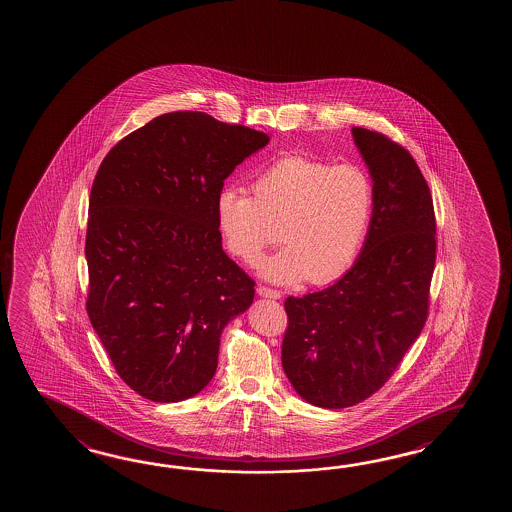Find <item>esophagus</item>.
Instances as JSON below:
<instances>
[{
    "label": "esophagus",
    "mask_w": 512,
    "mask_h": 512,
    "mask_svg": "<svg viewBox=\"0 0 512 512\" xmlns=\"http://www.w3.org/2000/svg\"><path fill=\"white\" fill-rule=\"evenodd\" d=\"M257 293H259L262 298H271V300H278V298H282V293H280V291H277V289H271V287H266V285H259Z\"/></svg>",
    "instance_id": "obj_1"
}]
</instances>
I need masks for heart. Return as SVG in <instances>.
Segmentation results:
<instances>
[{
	"instance_id": "b5f03b06",
	"label": "heart",
	"mask_w": 512,
	"mask_h": 512,
	"mask_svg": "<svg viewBox=\"0 0 512 512\" xmlns=\"http://www.w3.org/2000/svg\"><path fill=\"white\" fill-rule=\"evenodd\" d=\"M252 191L223 187L216 198L219 232L234 257L257 262L280 228L284 250L260 264L268 280L325 285L352 268L375 210L368 169L287 155L255 175Z\"/></svg>"
}]
</instances>
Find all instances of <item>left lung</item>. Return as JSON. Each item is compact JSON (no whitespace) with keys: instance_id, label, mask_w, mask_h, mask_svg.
Here are the masks:
<instances>
[{"instance_id":"left-lung-1","label":"left lung","mask_w":512,"mask_h":512,"mask_svg":"<svg viewBox=\"0 0 512 512\" xmlns=\"http://www.w3.org/2000/svg\"><path fill=\"white\" fill-rule=\"evenodd\" d=\"M375 184L359 259L336 284L285 300L282 366L303 400L344 409L391 378L425 327L436 214L416 160L387 135L353 126Z\"/></svg>"}]
</instances>
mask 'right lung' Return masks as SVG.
I'll use <instances>...</instances> for the list:
<instances>
[{"label": "right lung", "instance_id": "right-lung-1", "mask_svg": "<svg viewBox=\"0 0 512 512\" xmlns=\"http://www.w3.org/2000/svg\"><path fill=\"white\" fill-rule=\"evenodd\" d=\"M269 137L205 112L151 119L101 162L89 198L87 314L126 386L151 402L200 393L255 282L223 252L216 198Z\"/></svg>", "mask_w": 512, "mask_h": 512}]
</instances>
